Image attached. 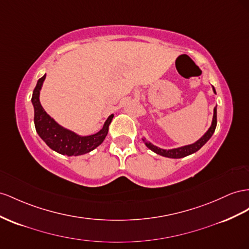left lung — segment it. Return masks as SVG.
Masks as SVG:
<instances>
[{
    "mask_svg": "<svg viewBox=\"0 0 249 249\" xmlns=\"http://www.w3.org/2000/svg\"><path fill=\"white\" fill-rule=\"evenodd\" d=\"M212 87H213V93L216 94V90H214L213 86H212ZM216 126H217V106L213 108V120H212L211 126L208 127V130L204 133V135L202 137H200L197 141H195L194 143L186 144V145L179 146V147H175V149L166 150V149H161V147H159L155 144H153L151 141L146 140V138L143 137V136L141 137V139H142L143 143L145 144L147 149H150L154 153L158 154V155L163 156V157H167V158L179 159V158H183L185 156L192 155V154L199 151L201 147H202L207 142V141L211 139L214 130H216Z\"/></svg>",
    "mask_w": 249,
    "mask_h": 249,
    "instance_id": "obj_1",
    "label": "left lung"
}]
</instances>
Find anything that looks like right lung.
<instances>
[{
    "label": "right lung",
    "mask_w": 249,
    "mask_h": 249,
    "mask_svg": "<svg viewBox=\"0 0 249 249\" xmlns=\"http://www.w3.org/2000/svg\"><path fill=\"white\" fill-rule=\"evenodd\" d=\"M46 74L37 80L35 90L32 93L31 103L35 109V125L38 136L51 150L67 156H80L90 153L98 145L103 143L109 131V125L114 117V114L107 118L102 130L92 135H79L69 129L56 123L47 113L39 102L41 93Z\"/></svg>",
    "instance_id": "obj_1"
}]
</instances>
